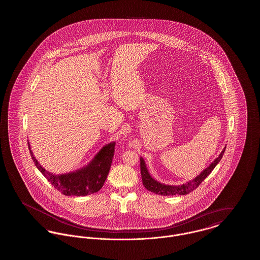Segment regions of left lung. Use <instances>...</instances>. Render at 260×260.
<instances>
[{
	"label": "left lung",
	"mask_w": 260,
	"mask_h": 260,
	"mask_svg": "<svg viewBox=\"0 0 260 260\" xmlns=\"http://www.w3.org/2000/svg\"><path fill=\"white\" fill-rule=\"evenodd\" d=\"M225 148L223 149L222 152L220 153V155L218 156V158H216L213 162H211L210 166L198 175L197 177H195V179H193L192 181H189L183 185L178 186H170L165 185V184H161L158 181L154 180L150 174H149L147 168L145 166L144 160L142 158H140V171H141V177H142V183L144 187L158 195H161V196H174V195H186L190 192H192L193 190H195L199 185L205 180V178L210 174L212 170L216 167V165L220 161L221 158H222L223 154L225 152Z\"/></svg>",
	"instance_id": "obj_1"
}]
</instances>
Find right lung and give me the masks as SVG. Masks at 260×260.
<instances>
[{
    "mask_svg": "<svg viewBox=\"0 0 260 260\" xmlns=\"http://www.w3.org/2000/svg\"><path fill=\"white\" fill-rule=\"evenodd\" d=\"M30 149V146H29ZM32 160L38 170L49 180L50 184L65 196H87L99 192L104 184L111 168L115 153V143L112 142L99 151L92 161L82 170L65 174H52L38 162L30 150Z\"/></svg>",
    "mask_w": 260,
    "mask_h": 260,
    "instance_id": "right-lung-1",
    "label": "right lung"
}]
</instances>
